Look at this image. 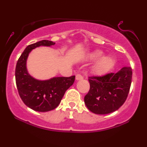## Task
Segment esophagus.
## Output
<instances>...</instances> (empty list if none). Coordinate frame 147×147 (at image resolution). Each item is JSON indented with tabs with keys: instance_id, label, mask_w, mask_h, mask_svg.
Here are the masks:
<instances>
[{
	"instance_id": "esophagus-1",
	"label": "esophagus",
	"mask_w": 147,
	"mask_h": 147,
	"mask_svg": "<svg viewBox=\"0 0 147 147\" xmlns=\"http://www.w3.org/2000/svg\"><path fill=\"white\" fill-rule=\"evenodd\" d=\"M83 76L82 75H80V74H77V75H76V79L77 80H81V79H83Z\"/></svg>"
}]
</instances>
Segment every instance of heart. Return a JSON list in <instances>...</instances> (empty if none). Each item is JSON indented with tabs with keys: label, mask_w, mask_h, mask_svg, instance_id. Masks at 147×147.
I'll list each match as a JSON object with an SVG mask.
<instances>
[{
	"label": "heart",
	"mask_w": 147,
	"mask_h": 147,
	"mask_svg": "<svg viewBox=\"0 0 147 147\" xmlns=\"http://www.w3.org/2000/svg\"><path fill=\"white\" fill-rule=\"evenodd\" d=\"M102 55L103 52L101 50H96L90 54V59L93 61L97 60L99 57H102ZM113 64V59L112 57L110 56L103 57L95 64L93 68V70L96 73L102 74L109 70L112 66Z\"/></svg>",
	"instance_id": "1"
}]
</instances>
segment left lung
<instances>
[{"mask_svg": "<svg viewBox=\"0 0 147 147\" xmlns=\"http://www.w3.org/2000/svg\"><path fill=\"white\" fill-rule=\"evenodd\" d=\"M132 69L126 66L103 76L89 77L90 90L84 97L88 109L93 113L109 114L119 109L129 95Z\"/></svg>", "mask_w": 147, "mask_h": 147, "instance_id": "8db88e82", "label": "left lung"}]
</instances>
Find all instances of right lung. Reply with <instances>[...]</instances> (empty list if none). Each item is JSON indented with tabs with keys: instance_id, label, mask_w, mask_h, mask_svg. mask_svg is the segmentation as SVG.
Instances as JSON below:
<instances>
[{
	"instance_id": "1",
	"label": "right lung",
	"mask_w": 147,
	"mask_h": 147,
	"mask_svg": "<svg viewBox=\"0 0 147 147\" xmlns=\"http://www.w3.org/2000/svg\"><path fill=\"white\" fill-rule=\"evenodd\" d=\"M55 44L52 41L42 40L29 45L16 63L15 77L18 94L25 105L38 112H47L56 109L65 91L73 84L75 79V76H71L41 81L34 79L28 73L26 61L30 52L37 47L51 46Z\"/></svg>"
}]
</instances>
